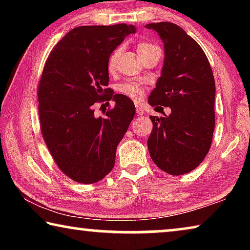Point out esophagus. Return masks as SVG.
Segmentation results:
<instances>
[{
  "instance_id": "34e87169",
  "label": "esophagus",
  "mask_w": 250,
  "mask_h": 250,
  "mask_svg": "<svg viewBox=\"0 0 250 250\" xmlns=\"http://www.w3.org/2000/svg\"><path fill=\"white\" fill-rule=\"evenodd\" d=\"M135 109H137V115H138V116H142L143 113H145V110L142 109L141 105L135 104Z\"/></svg>"
}]
</instances>
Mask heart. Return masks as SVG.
I'll list each match as a JSON object with an SVG mask.
<instances>
[{
    "instance_id": "b5f03b06",
    "label": "heart",
    "mask_w": 250,
    "mask_h": 250,
    "mask_svg": "<svg viewBox=\"0 0 250 250\" xmlns=\"http://www.w3.org/2000/svg\"><path fill=\"white\" fill-rule=\"evenodd\" d=\"M152 47H154L153 44L146 43V42H141V43H139L137 45L138 54L140 55V57H141L143 54L146 53L147 50L151 49ZM120 55H121V48L115 49L111 53V55H110L109 59H108L109 71H113L116 69L118 61H119V58H120ZM117 89L120 92V94L125 95V97H128V98H130L131 100H134V101L140 100L143 97V87L140 83H138L135 82H128V83H121L118 86Z\"/></svg>"
}]
</instances>
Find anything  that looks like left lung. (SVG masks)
<instances>
[{
	"instance_id": "8db88e82",
	"label": "left lung",
	"mask_w": 250,
	"mask_h": 250,
	"mask_svg": "<svg viewBox=\"0 0 250 250\" xmlns=\"http://www.w3.org/2000/svg\"><path fill=\"white\" fill-rule=\"evenodd\" d=\"M164 44L161 77L149 104L171 108V115L150 116L151 159L161 170L182 175L196 168L208 153L215 128V80L204 50L179 25L151 23Z\"/></svg>"
}]
</instances>
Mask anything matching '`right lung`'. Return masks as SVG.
Wrapping results in <instances>:
<instances>
[{
	"instance_id": "add662e5",
	"label": "right lung",
	"mask_w": 250,
	"mask_h": 250,
	"mask_svg": "<svg viewBox=\"0 0 250 250\" xmlns=\"http://www.w3.org/2000/svg\"><path fill=\"white\" fill-rule=\"evenodd\" d=\"M133 33L126 24L75 27L45 62L37 90L41 131L61 171L78 183H96L112 170L134 117L132 100L107 88L109 56ZM111 99L115 107L96 117L93 104Z\"/></svg>"
}]
</instances>
